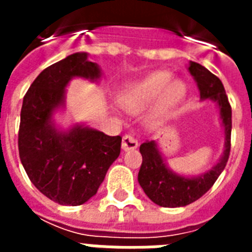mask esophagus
I'll return each instance as SVG.
<instances>
[{"label":"esophagus","mask_w":252,"mask_h":252,"mask_svg":"<svg viewBox=\"0 0 252 252\" xmlns=\"http://www.w3.org/2000/svg\"><path fill=\"white\" fill-rule=\"evenodd\" d=\"M138 146V142L136 138H133L132 136H124L122 140V149L124 152H128V150H133Z\"/></svg>","instance_id":"1"}]
</instances>
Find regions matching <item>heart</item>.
Instances as JSON below:
<instances>
[{
	"mask_svg": "<svg viewBox=\"0 0 252 252\" xmlns=\"http://www.w3.org/2000/svg\"><path fill=\"white\" fill-rule=\"evenodd\" d=\"M187 86L182 80H172V74L166 70H158L130 85L120 95V103L124 110L137 114L145 110L150 103L158 99L153 110L146 118L149 126H159L171 110L184 98Z\"/></svg>",
	"mask_w": 252,
	"mask_h": 252,
	"instance_id": "obj_1",
	"label": "heart"
}]
</instances>
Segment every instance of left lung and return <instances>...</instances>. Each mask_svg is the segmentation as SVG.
Returning <instances> with one entry per match:
<instances>
[{
  "label": "left lung",
  "mask_w": 252,
  "mask_h": 252,
  "mask_svg": "<svg viewBox=\"0 0 252 252\" xmlns=\"http://www.w3.org/2000/svg\"><path fill=\"white\" fill-rule=\"evenodd\" d=\"M187 69L197 85L200 100H212L217 104L225 136L223 152L217 163L205 172L199 175H184L170 168L159 149L158 140L144 142L140 146L142 163L138 171V183L153 203L165 208L186 207L200 199L211 189L223 171L230 154L231 107L222 82L197 63L189 61Z\"/></svg>",
  "instance_id": "obj_1"
}]
</instances>
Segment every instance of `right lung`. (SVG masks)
<instances>
[{
    "mask_svg": "<svg viewBox=\"0 0 252 252\" xmlns=\"http://www.w3.org/2000/svg\"><path fill=\"white\" fill-rule=\"evenodd\" d=\"M102 74L89 53H73L44 69L23 98L18 134L22 165L33 186L61 205L76 207L95 196L120 154V136H107L84 123L63 128L56 122L66 108L69 82L82 78L98 84Z\"/></svg>",
    "mask_w": 252,
    "mask_h": 252,
    "instance_id": "right-lung-1",
    "label": "right lung"
}]
</instances>
